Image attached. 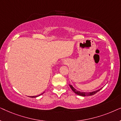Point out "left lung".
Segmentation results:
<instances>
[{
  "label": "left lung",
  "mask_w": 121,
  "mask_h": 121,
  "mask_svg": "<svg viewBox=\"0 0 121 121\" xmlns=\"http://www.w3.org/2000/svg\"><path fill=\"white\" fill-rule=\"evenodd\" d=\"M69 86H70V88L72 89V90L73 91V92H74V93H75L76 94H77V95H78L82 96H88L93 95H94V94H95L96 93H97V92L99 91H100L101 89L102 88V87H101V88L99 89V90L94 91H92V92H82V91H80L76 90V89L74 88V87L72 85H70V84H69Z\"/></svg>",
  "instance_id": "1"
}]
</instances>
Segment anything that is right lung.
I'll return each mask as SVG.
<instances>
[{
    "label": "right lung",
    "mask_w": 121,
    "mask_h": 121,
    "mask_svg": "<svg viewBox=\"0 0 121 121\" xmlns=\"http://www.w3.org/2000/svg\"><path fill=\"white\" fill-rule=\"evenodd\" d=\"M44 92H43V93L40 94V95H37V96H30V97H32V98H34V97H38V96H39L42 95V94H44Z\"/></svg>",
    "instance_id": "1"
}]
</instances>
